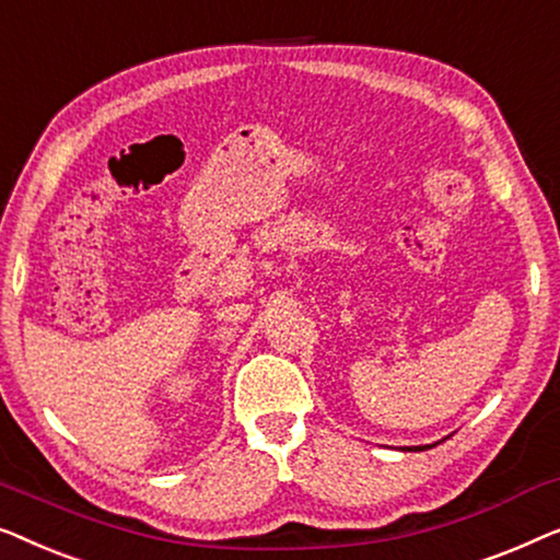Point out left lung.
<instances>
[{
    "label": "left lung",
    "instance_id": "left-lung-1",
    "mask_svg": "<svg viewBox=\"0 0 560 560\" xmlns=\"http://www.w3.org/2000/svg\"><path fill=\"white\" fill-rule=\"evenodd\" d=\"M431 446H436V444H431ZM431 446H416V452H423V448H431Z\"/></svg>",
    "mask_w": 560,
    "mask_h": 560
}]
</instances>
